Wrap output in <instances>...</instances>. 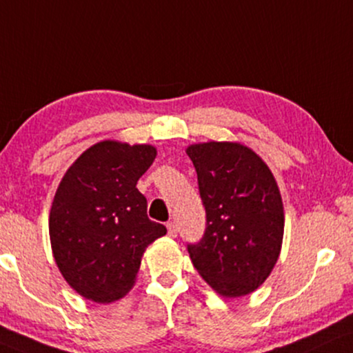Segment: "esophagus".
I'll return each mask as SVG.
<instances>
[{
	"instance_id": "1",
	"label": "esophagus",
	"mask_w": 353,
	"mask_h": 353,
	"mask_svg": "<svg viewBox=\"0 0 353 353\" xmlns=\"http://www.w3.org/2000/svg\"><path fill=\"white\" fill-rule=\"evenodd\" d=\"M167 229H168V236L170 237H175L176 236V224L175 223H168L167 224Z\"/></svg>"
}]
</instances>
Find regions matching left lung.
Masks as SVG:
<instances>
[{"label":"left lung","instance_id":"obj_1","mask_svg":"<svg viewBox=\"0 0 353 353\" xmlns=\"http://www.w3.org/2000/svg\"><path fill=\"white\" fill-rule=\"evenodd\" d=\"M186 154L206 210L204 236L188 245L191 262L221 296L254 293L281 252L285 211L275 176L239 142L191 143Z\"/></svg>","mask_w":353,"mask_h":353}]
</instances>
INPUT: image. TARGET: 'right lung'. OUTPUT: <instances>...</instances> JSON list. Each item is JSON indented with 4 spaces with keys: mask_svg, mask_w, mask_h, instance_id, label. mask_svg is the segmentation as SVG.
<instances>
[{
    "mask_svg": "<svg viewBox=\"0 0 353 353\" xmlns=\"http://www.w3.org/2000/svg\"><path fill=\"white\" fill-rule=\"evenodd\" d=\"M157 157L150 143L101 141L65 172L49 216L52 254L80 296L108 304L136 283L142 255L167 234L136 188Z\"/></svg>",
    "mask_w": 353,
    "mask_h": 353,
    "instance_id": "right-lung-1",
    "label": "right lung"
}]
</instances>
